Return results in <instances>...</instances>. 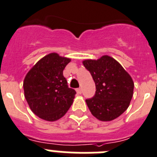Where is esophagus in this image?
Here are the masks:
<instances>
[{
	"label": "esophagus",
	"mask_w": 157,
	"mask_h": 157,
	"mask_svg": "<svg viewBox=\"0 0 157 157\" xmlns=\"http://www.w3.org/2000/svg\"><path fill=\"white\" fill-rule=\"evenodd\" d=\"M76 91H77V94H79V95H80V94L82 93V90H81V88H77V90H76Z\"/></svg>",
	"instance_id": "esophagus-1"
}]
</instances>
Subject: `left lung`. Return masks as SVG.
Segmentation results:
<instances>
[{
	"mask_svg": "<svg viewBox=\"0 0 157 157\" xmlns=\"http://www.w3.org/2000/svg\"><path fill=\"white\" fill-rule=\"evenodd\" d=\"M95 84V94L86 99L93 116L111 121L126 111L131 101L134 84L129 73L116 60L104 55L97 60L83 61Z\"/></svg>",
	"mask_w": 157,
	"mask_h": 157,
	"instance_id": "left-lung-1",
	"label": "left lung"
}]
</instances>
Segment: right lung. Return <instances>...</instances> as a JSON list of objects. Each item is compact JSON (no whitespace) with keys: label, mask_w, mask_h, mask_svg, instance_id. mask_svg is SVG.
<instances>
[{"label":"right lung","mask_w":157,"mask_h":157,"mask_svg":"<svg viewBox=\"0 0 157 157\" xmlns=\"http://www.w3.org/2000/svg\"><path fill=\"white\" fill-rule=\"evenodd\" d=\"M70 58L51 53L41 58L27 73L24 96L35 115L49 122L63 117L73 102L76 91L69 88L63 70Z\"/></svg>","instance_id":"1"}]
</instances>
